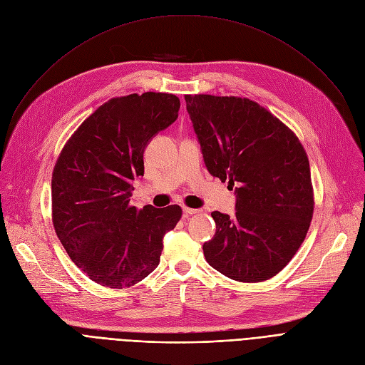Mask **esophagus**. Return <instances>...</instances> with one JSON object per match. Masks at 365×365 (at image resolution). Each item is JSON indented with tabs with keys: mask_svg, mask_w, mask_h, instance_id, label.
I'll use <instances>...</instances> for the list:
<instances>
[{
	"mask_svg": "<svg viewBox=\"0 0 365 365\" xmlns=\"http://www.w3.org/2000/svg\"><path fill=\"white\" fill-rule=\"evenodd\" d=\"M200 213L198 208H189V207H183V215L185 216H192V215H197Z\"/></svg>",
	"mask_w": 365,
	"mask_h": 365,
	"instance_id": "1",
	"label": "esophagus"
}]
</instances>
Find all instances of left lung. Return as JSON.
Segmentation results:
<instances>
[{
  "label": "left lung",
  "instance_id": "left-lung-1",
  "mask_svg": "<svg viewBox=\"0 0 365 365\" xmlns=\"http://www.w3.org/2000/svg\"><path fill=\"white\" fill-rule=\"evenodd\" d=\"M208 173L235 189V216L213 212L208 264L241 282L275 277L302 245L314 215L311 168L296 134L259 103L185 96Z\"/></svg>",
  "mask_w": 365,
  "mask_h": 365
}]
</instances>
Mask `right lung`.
I'll use <instances>...</instances> for the list:
<instances>
[{
    "label": "right lung",
    "mask_w": 365,
    "mask_h": 365,
    "mask_svg": "<svg viewBox=\"0 0 365 365\" xmlns=\"http://www.w3.org/2000/svg\"><path fill=\"white\" fill-rule=\"evenodd\" d=\"M168 93L128 94L103 103L78 127L51 179L53 225L72 262L94 282L125 289L160 263L163 238L182 217L179 205L130 204L143 152L178 118Z\"/></svg>",
    "instance_id": "add662e5"
}]
</instances>
